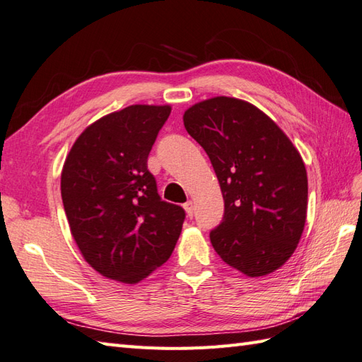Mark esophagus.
Listing matches in <instances>:
<instances>
[{
	"instance_id": "34e87169",
	"label": "esophagus",
	"mask_w": 362,
	"mask_h": 362,
	"mask_svg": "<svg viewBox=\"0 0 362 362\" xmlns=\"http://www.w3.org/2000/svg\"><path fill=\"white\" fill-rule=\"evenodd\" d=\"M183 208H185V211H187V214H188V217H192V212H194V206H192V202H187L183 205Z\"/></svg>"
}]
</instances>
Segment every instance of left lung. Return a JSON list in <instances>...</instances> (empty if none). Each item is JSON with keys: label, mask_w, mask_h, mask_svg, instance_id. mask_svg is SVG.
Wrapping results in <instances>:
<instances>
[{"label": "left lung", "mask_w": 362, "mask_h": 362, "mask_svg": "<svg viewBox=\"0 0 362 362\" xmlns=\"http://www.w3.org/2000/svg\"><path fill=\"white\" fill-rule=\"evenodd\" d=\"M206 151L225 214L209 233L221 260L247 276L281 267L296 249L308 212V173L280 127L246 100L217 96L185 111Z\"/></svg>", "instance_id": "8db88e82"}]
</instances>
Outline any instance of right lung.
<instances>
[{
  "label": "right lung",
  "mask_w": 362,
  "mask_h": 362,
  "mask_svg": "<svg viewBox=\"0 0 362 362\" xmlns=\"http://www.w3.org/2000/svg\"><path fill=\"white\" fill-rule=\"evenodd\" d=\"M170 105H129L84 129L64 163L61 196L71 235L100 275L136 284L174 251L185 211L163 202L148 154Z\"/></svg>",
  "instance_id": "add662e5"
}]
</instances>
